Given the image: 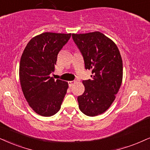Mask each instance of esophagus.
Masks as SVG:
<instances>
[{"label": "esophagus", "instance_id": "obj_1", "mask_svg": "<svg viewBox=\"0 0 150 150\" xmlns=\"http://www.w3.org/2000/svg\"><path fill=\"white\" fill-rule=\"evenodd\" d=\"M75 83H76V81H69V86H70V87L73 86V85L75 84Z\"/></svg>", "mask_w": 150, "mask_h": 150}]
</instances>
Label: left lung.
<instances>
[{
  "mask_svg": "<svg viewBox=\"0 0 150 150\" xmlns=\"http://www.w3.org/2000/svg\"><path fill=\"white\" fill-rule=\"evenodd\" d=\"M73 41L84 57L85 69L91 70L92 79L82 81L85 90L77 101L88 116L105 112L115 99L122 81V60L113 41L100 32L73 34Z\"/></svg>",
  "mask_w": 150,
  "mask_h": 150,
  "instance_id": "left-lung-1",
  "label": "left lung"
}]
</instances>
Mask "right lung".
<instances>
[{
	"label": "right lung",
	"instance_id": "right-lung-1",
	"mask_svg": "<svg viewBox=\"0 0 150 150\" xmlns=\"http://www.w3.org/2000/svg\"><path fill=\"white\" fill-rule=\"evenodd\" d=\"M71 33H44L31 39L21 57L19 79L28 105L37 114L52 116L59 111L69 88L67 81L54 79L59 52L71 38Z\"/></svg>",
	"mask_w": 150,
	"mask_h": 150
}]
</instances>
